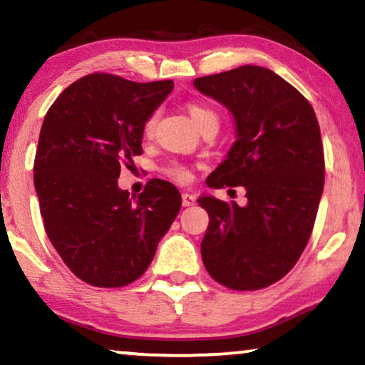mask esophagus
<instances>
[{"label": "esophagus", "instance_id": "obj_1", "mask_svg": "<svg viewBox=\"0 0 365 365\" xmlns=\"http://www.w3.org/2000/svg\"><path fill=\"white\" fill-rule=\"evenodd\" d=\"M196 202V196L191 192H182V206L187 207V206H192V204Z\"/></svg>", "mask_w": 365, "mask_h": 365}]
</instances>
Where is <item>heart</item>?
Instances as JSON below:
<instances>
[{"mask_svg":"<svg viewBox=\"0 0 365 365\" xmlns=\"http://www.w3.org/2000/svg\"><path fill=\"white\" fill-rule=\"evenodd\" d=\"M187 113H189V116H191L192 123L196 124L199 129H202L206 124H217L219 123L217 114L214 113L212 109L202 106V104H189ZM156 121H158L156 114H151V116L146 119V123H144V126H143L144 136H151V134L154 133V128H156ZM164 174H166L169 179H173V181L181 182V184L189 182L192 178L191 169H189L186 164L178 163V161L168 164V166L164 168Z\"/></svg>","mask_w":365,"mask_h":365,"instance_id":"1","label":"heart"}]
</instances>
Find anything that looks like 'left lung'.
<instances>
[{"label": "left lung", "instance_id": "obj_1", "mask_svg": "<svg viewBox=\"0 0 365 365\" xmlns=\"http://www.w3.org/2000/svg\"><path fill=\"white\" fill-rule=\"evenodd\" d=\"M226 106L236 141L209 187L244 186L247 204L201 196L209 214L201 256L214 281L234 291L277 282L311 237L324 189V148L311 103L271 69L241 66L194 79Z\"/></svg>", "mask_w": 365, "mask_h": 365}]
</instances>
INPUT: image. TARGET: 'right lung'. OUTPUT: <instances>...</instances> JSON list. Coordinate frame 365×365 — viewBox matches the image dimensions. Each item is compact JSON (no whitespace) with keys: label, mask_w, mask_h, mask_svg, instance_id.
I'll return each mask as SVG.
<instances>
[{"label":"right lung","mask_w":365,"mask_h":365,"mask_svg":"<svg viewBox=\"0 0 365 365\" xmlns=\"http://www.w3.org/2000/svg\"><path fill=\"white\" fill-rule=\"evenodd\" d=\"M171 79L134 83L88 74L44 116L34 189L49 241L74 276L96 287L141 277L181 209L171 182L151 179L138 197L118 186L143 154V126L173 91Z\"/></svg>","instance_id":"1"}]
</instances>
